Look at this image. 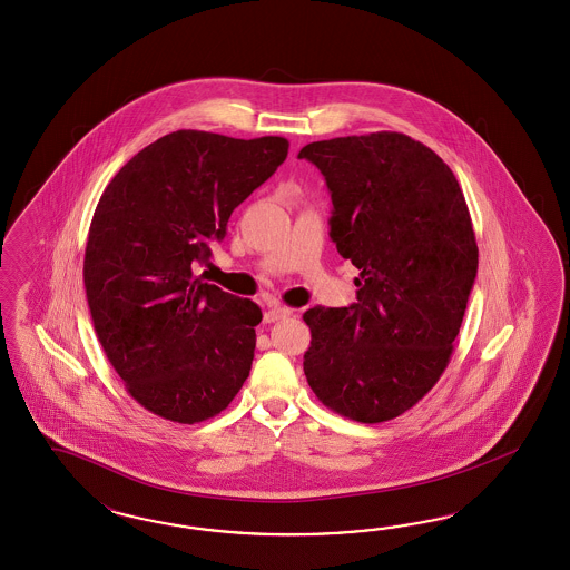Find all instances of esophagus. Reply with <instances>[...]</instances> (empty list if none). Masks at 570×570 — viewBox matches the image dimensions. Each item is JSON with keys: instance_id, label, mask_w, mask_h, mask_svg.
I'll return each instance as SVG.
<instances>
[{"instance_id": "esophagus-1", "label": "esophagus", "mask_w": 570, "mask_h": 570, "mask_svg": "<svg viewBox=\"0 0 570 570\" xmlns=\"http://www.w3.org/2000/svg\"><path fill=\"white\" fill-rule=\"evenodd\" d=\"M291 313H293V309H288V307L274 305V307L265 311V322H276V320H282V317H288Z\"/></svg>"}]
</instances>
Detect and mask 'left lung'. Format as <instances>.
I'll return each mask as SVG.
<instances>
[{
	"mask_svg": "<svg viewBox=\"0 0 570 570\" xmlns=\"http://www.w3.org/2000/svg\"><path fill=\"white\" fill-rule=\"evenodd\" d=\"M307 158L332 196L330 238L351 261L357 303L305 311L311 391L348 420L414 407L445 372L472 291L479 246L458 179L405 134L322 139Z\"/></svg>",
	"mask_w": 570,
	"mask_h": 570,
	"instance_id": "1",
	"label": "left lung"
}]
</instances>
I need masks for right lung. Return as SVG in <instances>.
I'll return each instance as SVG.
<instances>
[{
  "label": "right lung",
  "instance_id": "add662e5",
  "mask_svg": "<svg viewBox=\"0 0 570 570\" xmlns=\"http://www.w3.org/2000/svg\"><path fill=\"white\" fill-rule=\"evenodd\" d=\"M288 139L179 129L106 186L87 236L94 328L125 389L179 424L222 414L248 379L263 313L194 276L232 210L286 160Z\"/></svg>",
  "mask_w": 570,
  "mask_h": 570
}]
</instances>
